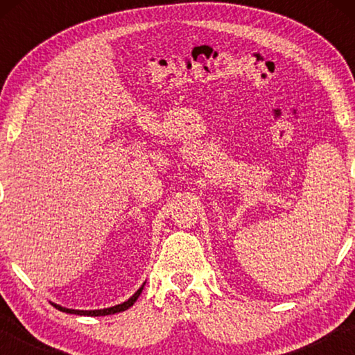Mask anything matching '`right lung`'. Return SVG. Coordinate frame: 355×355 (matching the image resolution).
Masks as SVG:
<instances>
[{
    "label": "right lung",
    "instance_id": "add662e5",
    "mask_svg": "<svg viewBox=\"0 0 355 355\" xmlns=\"http://www.w3.org/2000/svg\"><path fill=\"white\" fill-rule=\"evenodd\" d=\"M144 285H146V284H142V286L139 288V290H137L128 300H125V302L119 304V305H114V307H110V309H100V310H73V309L61 307V305H58V304H53V305H55V307H56L58 310L65 311V313H73V315H80V316H106V315H114V313H120V311L128 310V309L131 307V305H133V304L136 302L137 297L141 296V293H142V290H144Z\"/></svg>",
    "mask_w": 355,
    "mask_h": 355
}]
</instances>
